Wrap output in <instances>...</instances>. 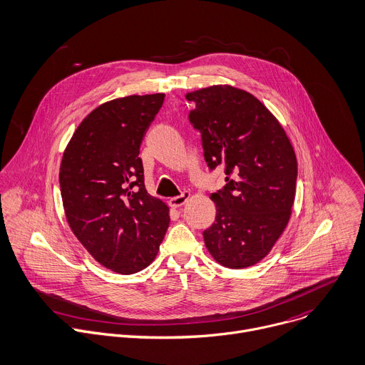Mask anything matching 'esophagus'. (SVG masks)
<instances>
[{
  "label": "esophagus",
  "instance_id": "1",
  "mask_svg": "<svg viewBox=\"0 0 365 365\" xmlns=\"http://www.w3.org/2000/svg\"><path fill=\"white\" fill-rule=\"evenodd\" d=\"M188 198H190V192H188V191H184V192H181L180 195L170 198L168 204H170L173 208H178V207L184 205V204L188 201Z\"/></svg>",
  "mask_w": 365,
  "mask_h": 365
}]
</instances>
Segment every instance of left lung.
<instances>
[{"mask_svg":"<svg viewBox=\"0 0 365 365\" xmlns=\"http://www.w3.org/2000/svg\"><path fill=\"white\" fill-rule=\"evenodd\" d=\"M185 98L210 170L225 167L226 185L211 194L215 220L204 243L217 263L245 269L260 262L283 233L297 191L298 164L284 129L252 93L215 85Z\"/></svg>","mask_w":365,"mask_h":365,"instance_id":"left-lung-1","label":"left lung"}]
</instances>
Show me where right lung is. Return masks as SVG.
Masks as SVG:
<instances>
[{"instance_id":"obj_1","label":"right lung","mask_w":365,"mask_h":365,"mask_svg":"<svg viewBox=\"0 0 365 365\" xmlns=\"http://www.w3.org/2000/svg\"><path fill=\"white\" fill-rule=\"evenodd\" d=\"M164 98L132 95L98 106L73 133L60 164L71 232L96 262L120 274L150 266L170 226L167 204L145 190L139 158Z\"/></svg>"}]
</instances>
